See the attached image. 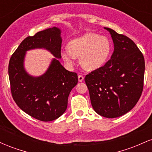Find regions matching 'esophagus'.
<instances>
[{
    "instance_id": "obj_1",
    "label": "esophagus",
    "mask_w": 152,
    "mask_h": 152,
    "mask_svg": "<svg viewBox=\"0 0 152 152\" xmlns=\"http://www.w3.org/2000/svg\"><path fill=\"white\" fill-rule=\"evenodd\" d=\"M78 81H79V82L83 81V76H82V75H78Z\"/></svg>"
}]
</instances>
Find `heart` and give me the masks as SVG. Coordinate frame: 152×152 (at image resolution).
Masks as SVG:
<instances>
[{
	"instance_id": "obj_1",
	"label": "heart",
	"mask_w": 152,
	"mask_h": 152,
	"mask_svg": "<svg viewBox=\"0 0 152 152\" xmlns=\"http://www.w3.org/2000/svg\"><path fill=\"white\" fill-rule=\"evenodd\" d=\"M111 52L109 38L94 33H88L71 41L69 50H63L61 56L69 64H73L75 57H80L83 69L94 71L105 64Z\"/></svg>"
}]
</instances>
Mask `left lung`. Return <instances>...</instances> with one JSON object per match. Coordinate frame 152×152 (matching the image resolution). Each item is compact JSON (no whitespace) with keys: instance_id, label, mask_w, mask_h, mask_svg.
Returning <instances> with one entry per match:
<instances>
[{"instance_id":"8db88e82","label":"left lung","mask_w":152,"mask_h":152,"mask_svg":"<svg viewBox=\"0 0 152 152\" xmlns=\"http://www.w3.org/2000/svg\"><path fill=\"white\" fill-rule=\"evenodd\" d=\"M114 50L111 58L85 76L92 107L106 118H116L132 110L144 87V56L132 40L109 28Z\"/></svg>"}]
</instances>
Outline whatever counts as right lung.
Masks as SVG:
<instances>
[{
	"mask_svg": "<svg viewBox=\"0 0 152 152\" xmlns=\"http://www.w3.org/2000/svg\"><path fill=\"white\" fill-rule=\"evenodd\" d=\"M61 30L47 28L28 36L11 56L8 65L10 91L13 100L24 112L42 121H50L65 112L68 98L77 84L76 73L67 71L57 59L61 58ZM46 48L56 57L44 75L34 77L23 67L25 52Z\"/></svg>",
	"mask_w": 152,
	"mask_h": 152,
	"instance_id": "obj_1",
	"label": "right lung"
}]
</instances>
